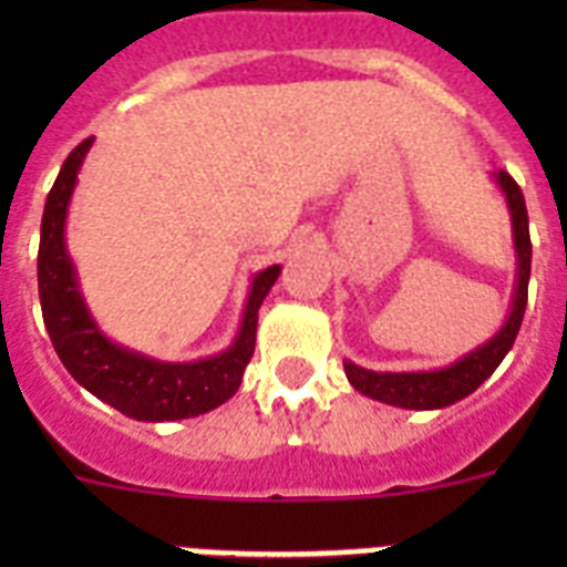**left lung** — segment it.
Wrapping results in <instances>:
<instances>
[{
  "label": "left lung",
  "instance_id": "8db88e82",
  "mask_svg": "<svg viewBox=\"0 0 567 567\" xmlns=\"http://www.w3.org/2000/svg\"><path fill=\"white\" fill-rule=\"evenodd\" d=\"M494 182L503 189L511 213V235H514V252H517V278H514V295H511V309L505 323L494 338L471 349L454 363L432 372H372L363 365L343 360L346 378L365 398L380 400L385 405L398 409H414V412H432L445 409L477 392L480 385L494 374L511 346L517 340L523 327L525 303H528V278H530V235H528V209H525L523 189L505 169L494 173Z\"/></svg>",
  "mask_w": 567,
  "mask_h": 567
}]
</instances>
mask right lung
<instances>
[{
	"instance_id": "right-lung-1",
	"label": "right lung",
	"mask_w": 567,
	"mask_h": 567,
	"mask_svg": "<svg viewBox=\"0 0 567 567\" xmlns=\"http://www.w3.org/2000/svg\"><path fill=\"white\" fill-rule=\"evenodd\" d=\"M90 144L93 138L79 144L64 158L56 184L44 202L39 238V300L53 349L79 385L133 420L164 423L213 412L238 392L244 369L255 352L258 309L278 280L280 267L275 264L255 275L233 346L213 358L167 363L110 340L84 303L76 267L64 240L70 198Z\"/></svg>"
}]
</instances>
